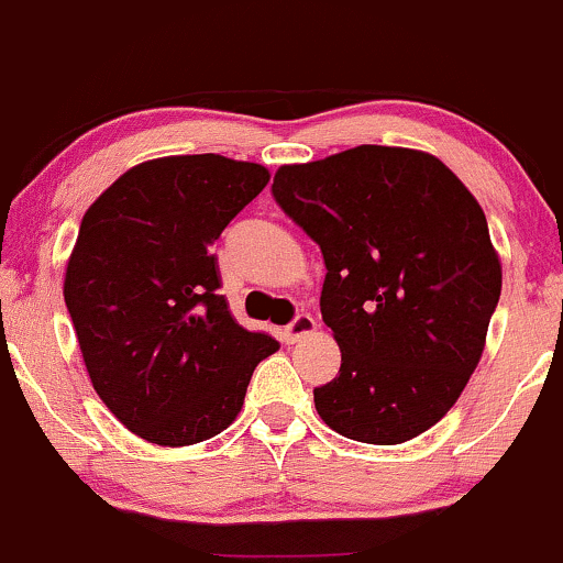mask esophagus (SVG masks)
Here are the masks:
<instances>
[{
	"mask_svg": "<svg viewBox=\"0 0 563 563\" xmlns=\"http://www.w3.org/2000/svg\"><path fill=\"white\" fill-rule=\"evenodd\" d=\"M314 329H318V323H314L312 314L301 312V314H296V320L291 325H286V329L280 331V339L286 344H296L299 339H305V336H310V333H314Z\"/></svg>",
	"mask_w": 563,
	"mask_h": 563,
	"instance_id": "esophagus-1",
	"label": "esophagus"
}]
</instances>
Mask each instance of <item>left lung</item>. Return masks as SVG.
I'll use <instances>...</instances> for the list:
<instances>
[{
    "instance_id": "1",
    "label": "left lung",
    "mask_w": 563,
    "mask_h": 563,
    "mask_svg": "<svg viewBox=\"0 0 563 563\" xmlns=\"http://www.w3.org/2000/svg\"><path fill=\"white\" fill-rule=\"evenodd\" d=\"M272 195L323 251L320 312L342 366L314 387L339 435L395 446L441 422L486 347L503 264L435 154L363 144L280 165Z\"/></svg>"
}]
</instances>
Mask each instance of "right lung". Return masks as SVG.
Listing matches in <instances>:
<instances>
[{
	"label": "right lung",
	"instance_id": "add662e5",
	"mask_svg": "<svg viewBox=\"0 0 563 563\" xmlns=\"http://www.w3.org/2000/svg\"><path fill=\"white\" fill-rule=\"evenodd\" d=\"M267 181L258 163L170 154L133 165L82 216L64 299L92 390L144 441L219 435L280 350L232 318L211 253Z\"/></svg>",
	"mask_w": 563,
	"mask_h": 563
}]
</instances>
